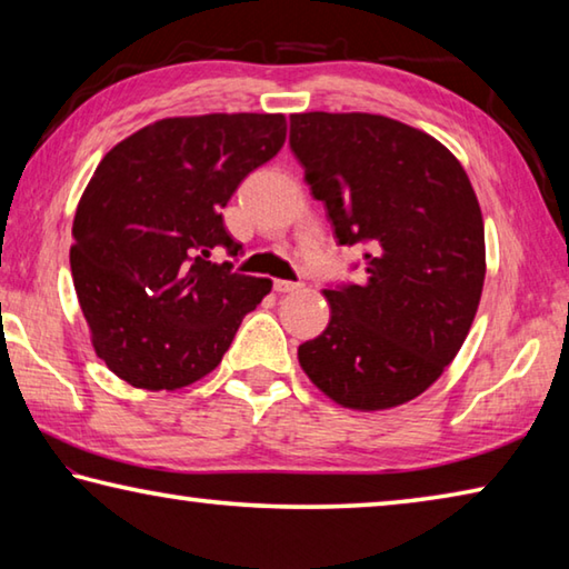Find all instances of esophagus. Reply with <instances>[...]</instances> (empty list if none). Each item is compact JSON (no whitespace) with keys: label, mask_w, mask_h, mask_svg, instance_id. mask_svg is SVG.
Masks as SVG:
<instances>
[{"label":"esophagus","mask_w":569,"mask_h":569,"mask_svg":"<svg viewBox=\"0 0 569 569\" xmlns=\"http://www.w3.org/2000/svg\"><path fill=\"white\" fill-rule=\"evenodd\" d=\"M276 293H293V291H301L303 283H293V281H273Z\"/></svg>","instance_id":"esophagus-1"}]
</instances>
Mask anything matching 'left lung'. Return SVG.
Instances as JSON below:
<instances>
[{"mask_svg":"<svg viewBox=\"0 0 569 569\" xmlns=\"http://www.w3.org/2000/svg\"><path fill=\"white\" fill-rule=\"evenodd\" d=\"M291 150L341 246L369 243L366 281L326 288L331 321L298 346L326 397L401 407L455 361L485 286V220L437 138L369 112H296Z\"/></svg>","mask_w":569,"mask_h":569,"instance_id":"8db88e82","label":"left lung"}]
</instances>
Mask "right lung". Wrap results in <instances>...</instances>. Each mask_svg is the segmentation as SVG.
<instances>
[{"label": "right lung", "instance_id": "1", "mask_svg": "<svg viewBox=\"0 0 569 569\" xmlns=\"http://www.w3.org/2000/svg\"><path fill=\"white\" fill-rule=\"evenodd\" d=\"M283 142L286 114L213 112L146 124L100 160L77 203L70 266L92 349L114 377L190 387L271 293V278L210 256H238L220 208Z\"/></svg>", "mask_w": 569, "mask_h": 569}]
</instances>
